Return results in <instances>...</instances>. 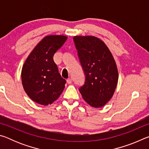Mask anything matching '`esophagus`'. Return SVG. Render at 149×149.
<instances>
[{"label":"esophagus","mask_w":149,"mask_h":149,"mask_svg":"<svg viewBox=\"0 0 149 149\" xmlns=\"http://www.w3.org/2000/svg\"><path fill=\"white\" fill-rule=\"evenodd\" d=\"M67 83H68V84H71L72 83V79H67Z\"/></svg>","instance_id":"esophagus-1"}]
</instances>
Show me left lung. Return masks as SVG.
<instances>
[{"mask_svg":"<svg viewBox=\"0 0 149 149\" xmlns=\"http://www.w3.org/2000/svg\"><path fill=\"white\" fill-rule=\"evenodd\" d=\"M73 39L85 76L79 92L91 107H102L112 97L117 86L115 60L107 45L97 37L75 36Z\"/></svg>","mask_w":149,"mask_h":149,"instance_id":"1","label":"left lung"}]
</instances>
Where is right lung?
I'll return each mask as SVG.
<instances>
[{"label":"right lung","mask_w":149,"mask_h":149,"mask_svg":"<svg viewBox=\"0 0 149 149\" xmlns=\"http://www.w3.org/2000/svg\"><path fill=\"white\" fill-rule=\"evenodd\" d=\"M67 40L64 35L45 37L27 57L22 70L24 89L34 102L50 104L61 95L66 83L58 72L54 54Z\"/></svg>","instance_id":"obj_1"}]
</instances>
